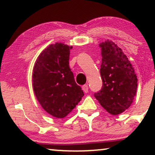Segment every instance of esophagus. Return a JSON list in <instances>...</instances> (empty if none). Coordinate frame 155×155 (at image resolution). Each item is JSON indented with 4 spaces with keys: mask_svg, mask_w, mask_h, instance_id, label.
I'll list each match as a JSON object with an SVG mask.
<instances>
[{
    "mask_svg": "<svg viewBox=\"0 0 155 155\" xmlns=\"http://www.w3.org/2000/svg\"><path fill=\"white\" fill-rule=\"evenodd\" d=\"M82 90L85 93H87L88 92V90H89V87L87 85H84L82 86Z\"/></svg>",
    "mask_w": 155,
    "mask_h": 155,
    "instance_id": "obj_1",
    "label": "esophagus"
}]
</instances>
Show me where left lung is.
I'll return each instance as SVG.
<instances>
[{"mask_svg":"<svg viewBox=\"0 0 155 155\" xmlns=\"http://www.w3.org/2000/svg\"><path fill=\"white\" fill-rule=\"evenodd\" d=\"M99 46L103 87L94 96L107 112L116 115L132 104L137 92V78L130 61L117 44L107 40Z\"/></svg>","mask_w":155,"mask_h":155,"instance_id":"left-lung-1","label":"left lung"}]
</instances>
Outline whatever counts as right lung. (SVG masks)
<instances>
[{
    "label": "right lung",
    "instance_id": "1",
    "mask_svg": "<svg viewBox=\"0 0 155 155\" xmlns=\"http://www.w3.org/2000/svg\"><path fill=\"white\" fill-rule=\"evenodd\" d=\"M72 46L57 42L41 52L33 70V91L42 108L52 116L64 118L84 96L69 67Z\"/></svg>",
    "mask_w": 155,
    "mask_h": 155
}]
</instances>
